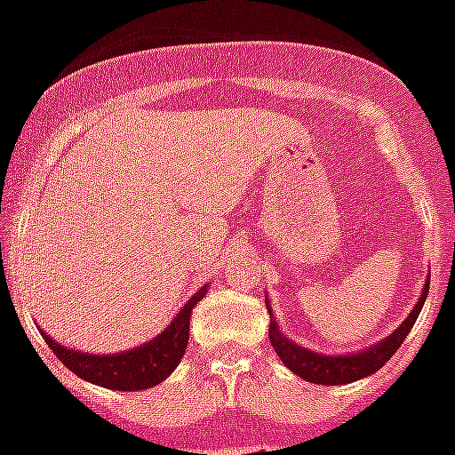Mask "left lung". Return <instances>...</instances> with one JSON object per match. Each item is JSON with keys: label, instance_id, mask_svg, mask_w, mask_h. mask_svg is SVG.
Segmentation results:
<instances>
[{"label": "left lung", "instance_id": "1", "mask_svg": "<svg viewBox=\"0 0 455 455\" xmlns=\"http://www.w3.org/2000/svg\"><path fill=\"white\" fill-rule=\"evenodd\" d=\"M427 291H430V283H425L423 295L418 299L416 309L409 314V318L389 338H385L375 347L366 349V352L349 354V356H323V354H314L309 349H302V347L291 342V339H285L281 335V331H278L274 318H271L269 323V339L285 366L291 368L292 373H298L299 378H304L307 382H316V385H347V382L361 380V378L380 371L395 356V352L402 347V342L411 332L413 323H416L418 314L423 309L425 298H427Z\"/></svg>", "mask_w": 455, "mask_h": 455}]
</instances>
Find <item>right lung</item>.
<instances>
[{
	"label": "right lung",
	"mask_w": 455,
	"mask_h": 455,
	"mask_svg": "<svg viewBox=\"0 0 455 455\" xmlns=\"http://www.w3.org/2000/svg\"><path fill=\"white\" fill-rule=\"evenodd\" d=\"M205 298V288H200L184 309L179 311L177 318L167 325L153 342L144 347H137L132 352L113 354V356H101V354H84L60 347L56 339H52L46 332H42L46 345L59 356L66 368H70L75 375L84 380L101 385L108 389H120V392H134V389H148L153 385L167 378V375L179 366L184 356L186 345H188V323H191L193 307Z\"/></svg>",
	"instance_id": "1"
}]
</instances>
